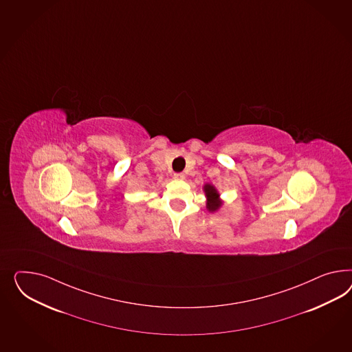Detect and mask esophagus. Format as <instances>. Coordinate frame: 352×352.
I'll return each mask as SVG.
<instances>
[{
    "label": "esophagus",
    "instance_id": "1",
    "mask_svg": "<svg viewBox=\"0 0 352 352\" xmlns=\"http://www.w3.org/2000/svg\"><path fill=\"white\" fill-rule=\"evenodd\" d=\"M173 179H175V180H184V179H185V175H184V173H175V175H173Z\"/></svg>",
    "mask_w": 352,
    "mask_h": 352
}]
</instances>
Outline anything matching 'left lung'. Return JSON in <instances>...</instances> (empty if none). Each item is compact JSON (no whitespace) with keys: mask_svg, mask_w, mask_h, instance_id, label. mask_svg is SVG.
Segmentation results:
<instances>
[{"mask_svg":"<svg viewBox=\"0 0 352 352\" xmlns=\"http://www.w3.org/2000/svg\"><path fill=\"white\" fill-rule=\"evenodd\" d=\"M203 190L207 197V210L210 212L219 211V208L222 206V201L220 199V194L217 189L211 184H206Z\"/></svg>","mask_w":352,"mask_h":352,"instance_id":"8db88e82","label":"left lung"}]
</instances>
